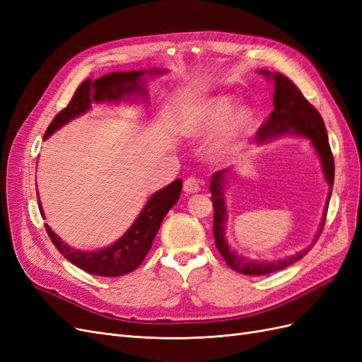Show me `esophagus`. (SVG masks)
Segmentation results:
<instances>
[{
	"mask_svg": "<svg viewBox=\"0 0 362 362\" xmlns=\"http://www.w3.org/2000/svg\"><path fill=\"white\" fill-rule=\"evenodd\" d=\"M201 190V182L196 177H189L184 181V192L185 193H198Z\"/></svg>",
	"mask_w": 362,
	"mask_h": 362,
	"instance_id": "esophagus-1",
	"label": "esophagus"
}]
</instances>
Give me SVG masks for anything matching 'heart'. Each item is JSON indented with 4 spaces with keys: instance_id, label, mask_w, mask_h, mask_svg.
Listing matches in <instances>:
<instances>
[{
    "instance_id": "b5f03b06",
    "label": "heart",
    "mask_w": 362,
    "mask_h": 362,
    "mask_svg": "<svg viewBox=\"0 0 362 362\" xmlns=\"http://www.w3.org/2000/svg\"><path fill=\"white\" fill-rule=\"evenodd\" d=\"M234 108V98L229 95H217L206 103L201 104L192 113L185 122L187 133L193 136L210 134L221 128L226 119L231 115ZM228 122L225 124L221 137L216 144V152L218 156H226L233 152L237 144L242 140L252 125V112L246 107H240L234 112Z\"/></svg>"
}]
</instances>
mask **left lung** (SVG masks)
Segmentation results:
<instances>
[{
	"label": "left lung",
	"mask_w": 362,
	"mask_h": 362,
	"mask_svg": "<svg viewBox=\"0 0 362 362\" xmlns=\"http://www.w3.org/2000/svg\"><path fill=\"white\" fill-rule=\"evenodd\" d=\"M259 74L273 80V84H275V93H273V112L270 113L266 122L262 124L257 131V141L258 144H262V141H267L273 137H279L286 134H299V136L308 137L311 140L313 148L320 157L325 180L327 184H329V194H327V199H326L320 229L319 233H317L311 246L284 259L255 261V259H247L242 255H237L235 252L228 246V242L225 238V221L228 216H226V205L223 199V187L226 182L225 181L226 173L231 172V169H222L213 173L211 182H210V192H211V202L214 206L213 235H214L217 250L221 252V255L223 257L225 262L229 267L247 276L269 275V273L282 270L308 254L310 249L314 246L317 238L320 237L323 231L327 206H329V199L332 194L334 173H335L334 157L331 152L329 140H327L326 127L320 113L305 100V96L298 89V86H296L291 80H288L286 75H282L279 72L270 74L269 71H259Z\"/></svg>",
	"instance_id": "1"
}]
</instances>
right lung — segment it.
<instances>
[{"mask_svg": "<svg viewBox=\"0 0 362 362\" xmlns=\"http://www.w3.org/2000/svg\"><path fill=\"white\" fill-rule=\"evenodd\" d=\"M164 71H129V72H112L101 78L92 81L90 78L84 80L78 89L75 90L72 100L68 107H64L60 113L56 115L52 122L45 131L43 139H48L59 128L66 125L74 117L86 113L92 104H116L120 101H133L130 96L140 95L141 98L148 96V92L141 81L145 74H163ZM182 189V180H175L166 187L156 192L145 204L144 210L140 211L139 217L131 225L128 231L112 245L103 247L100 250H80L68 246L62 242V238L52 231L45 223V229L51 238L54 246L57 247L60 254L69 259L74 266L96 276H122L127 273L136 270L144 262L146 254L149 252L152 242L158 233L160 225L164 216L168 214L170 208L178 202ZM39 210L42 217L43 210L37 196Z\"/></svg>", "mask_w": 362, "mask_h": 362, "instance_id": "obj_1", "label": "right lung"}]
</instances>
